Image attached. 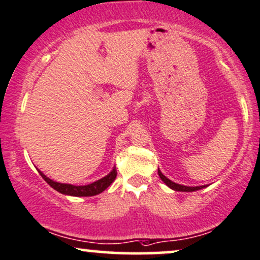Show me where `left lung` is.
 Returning a JSON list of instances; mask_svg holds the SVG:
<instances>
[{"label": "left lung", "instance_id": "8db88e82", "mask_svg": "<svg viewBox=\"0 0 260 260\" xmlns=\"http://www.w3.org/2000/svg\"><path fill=\"white\" fill-rule=\"evenodd\" d=\"M158 175H159V177L161 178V181L164 182V183L168 185L169 188H171L172 190H176V191H195V190H199V189L206 188V185H199V187H188V185H182V184L175 183V182L170 181V179L166 177V176L162 175L160 170H158Z\"/></svg>", "mask_w": 260, "mask_h": 260}]
</instances>
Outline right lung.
<instances>
[{"label":"right lung","instance_id":"right-lung-1","mask_svg":"<svg viewBox=\"0 0 260 260\" xmlns=\"http://www.w3.org/2000/svg\"><path fill=\"white\" fill-rule=\"evenodd\" d=\"M40 175L42 178L47 182L53 189H55L59 193L65 194V195H71V197H94L102 193L105 189H107L110 185L113 183V181L117 177V170L115 168L112 169V171L108 175H106L105 177H102L98 181L92 182L90 184L86 185H73V184H67V183H59V182L53 181L49 177H47L43 172L40 171Z\"/></svg>","mask_w":260,"mask_h":260}]
</instances>
